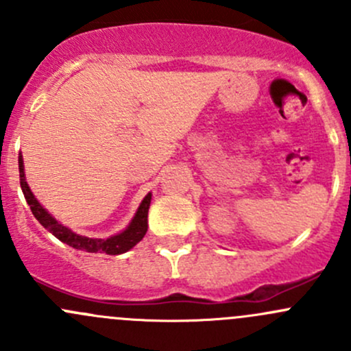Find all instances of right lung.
I'll return each mask as SVG.
<instances>
[{
    "label": "right lung",
    "mask_w": 351,
    "mask_h": 351,
    "mask_svg": "<svg viewBox=\"0 0 351 351\" xmlns=\"http://www.w3.org/2000/svg\"><path fill=\"white\" fill-rule=\"evenodd\" d=\"M19 169H20V186L25 195V200L30 205L32 214L35 215L38 222L47 229L49 232L56 236L59 241L69 244L74 250L88 251V253H107V254H122L129 251L130 247L136 246L141 239L146 236L147 232V212H149L151 205V193L144 197L141 202L139 208H137L136 215L130 221V224L123 229L122 232L115 236H110L107 239H97V238H86V236L76 234L71 231L69 228L62 226L61 222L56 221L47 210L40 205V202L34 197L30 186H28L27 180H25V169H23V158L22 154L19 156Z\"/></svg>",
    "instance_id": "add662e5"
}]
</instances>
